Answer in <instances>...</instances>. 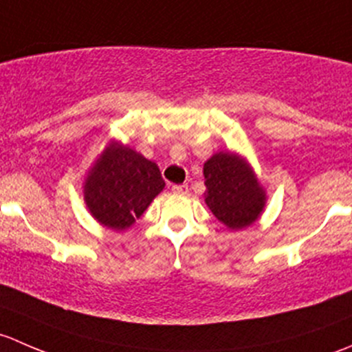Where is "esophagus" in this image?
<instances>
[{
    "instance_id": "esophagus-1",
    "label": "esophagus",
    "mask_w": 352,
    "mask_h": 352,
    "mask_svg": "<svg viewBox=\"0 0 352 352\" xmlns=\"http://www.w3.org/2000/svg\"><path fill=\"white\" fill-rule=\"evenodd\" d=\"M172 190L175 194H187V190H189V187L186 186V184H182V186H172Z\"/></svg>"
}]
</instances>
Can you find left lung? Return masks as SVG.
Segmentation results:
<instances>
[{
    "instance_id": "1",
    "label": "left lung",
    "mask_w": 352,
    "mask_h": 352,
    "mask_svg": "<svg viewBox=\"0 0 352 352\" xmlns=\"http://www.w3.org/2000/svg\"><path fill=\"white\" fill-rule=\"evenodd\" d=\"M204 202L219 223L243 230L264 212L267 194L245 156L218 151L204 163Z\"/></svg>"
}]
</instances>
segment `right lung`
Returning a JSON list of instances; mask_svg holds the SVG:
<instances>
[{"mask_svg":"<svg viewBox=\"0 0 352 352\" xmlns=\"http://www.w3.org/2000/svg\"><path fill=\"white\" fill-rule=\"evenodd\" d=\"M163 189L165 180L155 162L110 140L87 172L83 199L102 226L124 232L143 216Z\"/></svg>","mask_w":352,"mask_h":352,"instance_id":"add662e5","label":"right lung"}]
</instances>
